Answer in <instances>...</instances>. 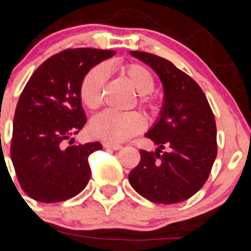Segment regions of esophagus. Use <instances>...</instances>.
Segmentation results:
<instances>
[{"label": "esophagus", "mask_w": 251, "mask_h": 251, "mask_svg": "<svg viewBox=\"0 0 251 251\" xmlns=\"http://www.w3.org/2000/svg\"><path fill=\"white\" fill-rule=\"evenodd\" d=\"M102 146L105 147V149H112V150H115V151H118V150H120L121 147V145H119V144H111V142H102Z\"/></svg>", "instance_id": "esophagus-1"}]
</instances>
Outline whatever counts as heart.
Listing matches in <instances>:
<instances>
[{"instance_id": "heart-1", "label": "heart", "mask_w": 251, "mask_h": 251, "mask_svg": "<svg viewBox=\"0 0 251 251\" xmlns=\"http://www.w3.org/2000/svg\"><path fill=\"white\" fill-rule=\"evenodd\" d=\"M121 74L141 95L140 104L149 109H156L157 104L147 94L154 89V78L145 65L130 63L121 67ZM109 72L106 65L98 64L91 68L81 79L79 95L88 109L95 110L101 105L104 88ZM145 127V119L136 111L115 112L104 111L97 115L90 123V133L97 139L107 142H124L141 132Z\"/></svg>"}]
</instances>
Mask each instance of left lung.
<instances>
[{"mask_svg": "<svg viewBox=\"0 0 251 251\" xmlns=\"http://www.w3.org/2000/svg\"><path fill=\"white\" fill-rule=\"evenodd\" d=\"M130 54L154 70L165 95L160 118L145 135L157 149L140 151L141 161L128 182L153 203L183 202L207 182L217 157L214 115L201 86L170 60L146 51Z\"/></svg>", "mask_w": 251, "mask_h": 251, "instance_id": "1", "label": "left lung"}]
</instances>
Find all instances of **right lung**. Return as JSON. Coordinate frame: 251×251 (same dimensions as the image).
Here are the masks:
<instances>
[{"label":"right lung","instance_id":"add662e5","mask_svg":"<svg viewBox=\"0 0 251 251\" xmlns=\"http://www.w3.org/2000/svg\"><path fill=\"white\" fill-rule=\"evenodd\" d=\"M114 54L102 49H65L42 63L25 84L13 119L11 158L30 198L62 202L88 184L89 154L101 150V144L65 146L64 142L86 123L79 95L81 79Z\"/></svg>","mask_w":251,"mask_h":251}]
</instances>
